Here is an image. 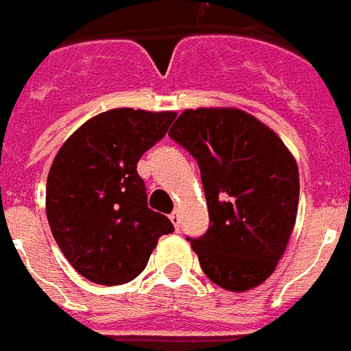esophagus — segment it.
Masks as SVG:
<instances>
[{
  "label": "esophagus",
  "mask_w": 351,
  "mask_h": 351,
  "mask_svg": "<svg viewBox=\"0 0 351 351\" xmlns=\"http://www.w3.org/2000/svg\"><path fill=\"white\" fill-rule=\"evenodd\" d=\"M170 221H172L173 228L178 230L179 228V213H178V211H173V213L170 215Z\"/></svg>",
  "instance_id": "1"
}]
</instances>
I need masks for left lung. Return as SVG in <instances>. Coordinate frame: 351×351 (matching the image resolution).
<instances>
[{"label": "left lung", "mask_w": 351, "mask_h": 351, "mask_svg": "<svg viewBox=\"0 0 351 351\" xmlns=\"http://www.w3.org/2000/svg\"><path fill=\"white\" fill-rule=\"evenodd\" d=\"M200 166L209 230L191 239L209 280L249 291L277 269L295 226L299 168L275 130L239 108L185 110L170 129Z\"/></svg>", "instance_id": "8db88e82"}]
</instances>
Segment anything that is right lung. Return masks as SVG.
<instances>
[{
    "mask_svg": "<svg viewBox=\"0 0 351 351\" xmlns=\"http://www.w3.org/2000/svg\"><path fill=\"white\" fill-rule=\"evenodd\" d=\"M176 112L114 108L84 123L61 145L46 179V217L71 265L95 284L136 278L168 217L151 211L136 165L168 132Z\"/></svg>",
    "mask_w": 351,
    "mask_h": 351,
    "instance_id": "1",
    "label": "right lung"
}]
</instances>
